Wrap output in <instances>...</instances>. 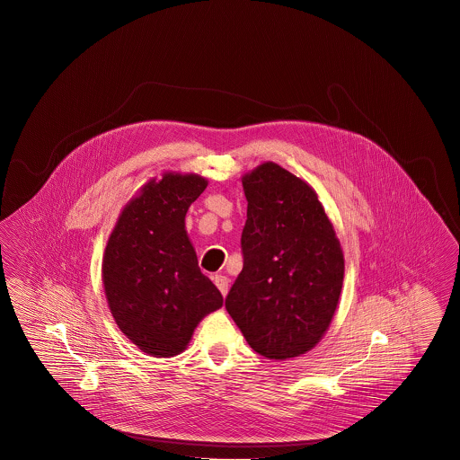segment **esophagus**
<instances>
[{
  "label": "esophagus",
  "mask_w": 460,
  "mask_h": 460,
  "mask_svg": "<svg viewBox=\"0 0 460 460\" xmlns=\"http://www.w3.org/2000/svg\"><path fill=\"white\" fill-rule=\"evenodd\" d=\"M214 283H216V287L219 288V292L223 293V296H226L227 288H229V279H227V277H224V275H216V277H214Z\"/></svg>",
  "instance_id": "34e87169"
}]
</instances>
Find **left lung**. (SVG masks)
Here are the masks:
<instances>
[{"label":"left lung","instance_id":"obj_1","mask_svg":"<svg viewBox=\"0 0 460 460\" xmlns=\"http://www.w3.org/2000/svg\"><path fill=\"white\" fill-rule=\"evenodd\" d=\"M248 219L243 270L226 310L268 359L305 354L329 329L342 290L344 256L317 194L273 162L243 177Z\"/></svg>","mask_w":460,"mask_h":460}]
</instances>
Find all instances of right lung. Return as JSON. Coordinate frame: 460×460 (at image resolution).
Returning a JSON list of instances; mask_svg holds the SVG:
<instances>
[{
  "mask_svg": "<svg viewBox=\"0 0 460 460\" xmlns=\"http://www.w3.org/2000/svg\"><path fill=\"white\" fill-rule=\"evenodd\" d=\"M208 181L165 173L148 181L112 229L102 261L108 305L121 332L155 358L181 354L197 323L223 305L202 275L185 214Z\"/></svg>",
  "mask_w": 460,
  "mask_h": 460,
  "instance_id": "1",
  "label": "right lung"
}]
</instances>
